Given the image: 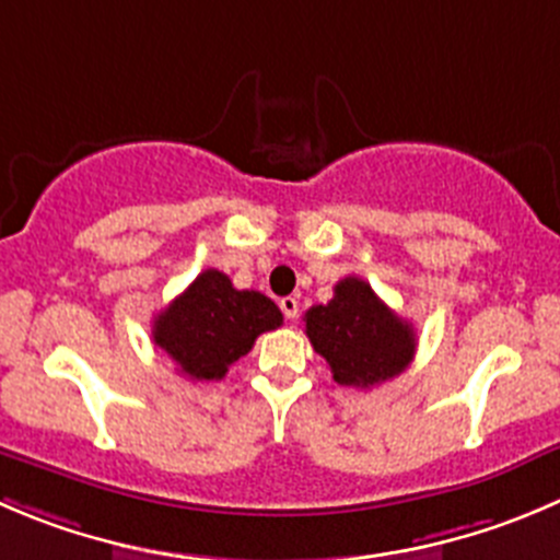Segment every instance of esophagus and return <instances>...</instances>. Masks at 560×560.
<instances>
[{
  "label": "esophagus",
  "mask_w": 560,
  "mask_h": 560,
  "mask_svg": "<svg viewBox=\"0 0 560 560\" xmlns=\"http://www.w3.org/2000/svg\"><path fill=\"white\" fill-rule=\"evenodd\" d=\"M280 311H283V316L289 318V322H294L296 313H300V300H296V296H283V300H280Z\"/></svg>",
  "instance_id": "1"
}]
</instances>
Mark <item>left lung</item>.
<instances>
[{
  "label": "left lung",
  "mask_w": 560,
  "mask_h": 560,
  "mask_svg": "<svg viewBox=\"0 0 560 560\" xmlns=\"http://www.w3.org/2000/svg\"><path fill=\"white\" fill-rule=\"evenodd\" d=\"M305 332L343 387L382 385L415 357L412 324L398 318L360 277H343L327 305L305 313Z\"/></svg>",
  "instance_id": "left-lung-1"
}]
</instances>
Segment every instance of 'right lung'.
<instances>
[{"label":"right lung","mask_w":560,"mask_h":560,"mask_svg":"<svg viewBox=\"0 0 560 560\" xmlns=\"http://www.w3.org/2000/svg\"><path fill=\"white\" fill-rule=\"evenodd\" d=\"M283 324V313L260 291L233 289L231 277L206 269L153 318V343L195 382H214L253 349L260 332Z\"/></svg>","instance_id":"1"}]
</instances>
